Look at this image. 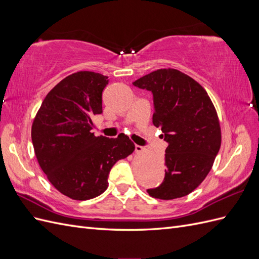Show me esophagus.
<instances>
[{"label": "esophagus", "instance_id": "esophagus-1", "mask_svg": "<svg viewBox=\"0 0 259 259\" xmlns=\"http://www.w3.org/2000/svg\"><path fill=\"white\" fill-rule=\"evenodd\" d=\"M144 150H145V148H144V147H142V146H138V145H136V146H135V151H136L137 153L143 152Z\"/></svg>", "mask_w": 259, "mask_h": 259}]
</instances>
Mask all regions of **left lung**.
Listing matches in <instances>:
<instances>
[{
    "label": "left lung",
    "instance_id": "1",
    "mask_svg": "<svg viewBox=\"0 0 259 259\" xmlns=\"http://www.w3.org/2000/svg\"><path fill=\"white\" fill-rule=\"evenodd\" d=\"M133 84L153 94L152 123L168 144L165 177L147 192L161 200L185 197L205 179L221 148L216 109L206 91L176 69H159Z\"/></svg>",
    "mask_w": 259,
    "mask_h": 259
}]
</instances>
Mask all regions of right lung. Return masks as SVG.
I'll return each instance as SVG.
<instances>
[{
	"label": "right lung",
	"mask_w": 259,
	"mask_h": 259,
	"mask_svg": "<svg viewBox=\"0 0 259 259\" xmlns=\"http://www.w3.org/2000/svg\"><path fill=\"white\" fill-rule=\"evenodd\" d=\"M108 76L79 71L46 95L31 127L38 164L50 183L66 197L85 201L108 188L111 167L127 158L135 145L125 135L95 136L94 116L103 113Z\"/></svg>",
	"instance_id": "obj_1"
}]
</instances>
